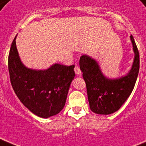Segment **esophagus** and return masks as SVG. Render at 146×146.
Wrapping results in <instances>:
<instances>
[{
	"label": "esophagus",
	"instance_id": "obj_1",
	"mask_svg": "<svg viewBox=\"0 0 146 146\" xmlns=\"http://www.w3.org/2000/svg\"><path fill=\"white\" fill-rule=\"evenodd\" d=\"M74 71H75V73L76 75H78V76L81 75V70H80V67H79L78 66L76 65L75 68H74Z\"/></svg>",
	"mask_w": 146,
	"mask_h": 146
}]
</instances>
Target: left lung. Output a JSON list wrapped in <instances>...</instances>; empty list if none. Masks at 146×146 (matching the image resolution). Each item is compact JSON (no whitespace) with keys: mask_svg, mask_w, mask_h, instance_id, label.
Returning a JSON list of instances; mask_svg holds the SVG:
<instances>
[{"mask_svg":"<svg viewBox=\"0 0 146 146\" xmlns=\"http://www.w3.org/2000/svg\"><path fill=\"white\" fill-rule=\"evenodd\" d=\"M135 58L129 73L111 80L103 75L95 60L87 55L80 59V66L86 85L88 100L93 113L109 115L116 112L132 93L139 70V53L132 35L130 36Z\"/></svg>","mask_w":146,"mask_h":146,"instance_id":"8db88e82","label":"left lung"}]
</instances>
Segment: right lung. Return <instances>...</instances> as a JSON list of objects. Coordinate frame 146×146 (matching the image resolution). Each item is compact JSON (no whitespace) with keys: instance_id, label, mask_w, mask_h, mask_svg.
Segmentation results:
<instances>
[{"instance_id":"1","label":"right lung","mask_w":146,"mask_h":146,"mask_svg":"<svg viewBox=\"0 0 146 146\" xmlns=\"http://www.w3.org/2000/svg\"><path fill=\"white\" fill-rule=\"evenodd\" d=\"M16 36L8 56V70L12 87L21 102L41 118L58 114L65 106L69 88L75 76L74 65L55 63L45 70L26 67L19 57Z\"/></svg>"}]
</instances>
